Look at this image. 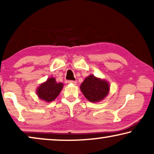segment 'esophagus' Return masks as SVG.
<instances>
[{
	"instance_id": "obj_1",
	"label": "esophagus",
	"mask_w": 154,
	"mask_h": 154,
	"mask_svg": "<svg viewBox=\"0 0 154 154\" xmlns=\"http://www.w3.org/2000/svg\"><path fill=\"white\" fill-rule=\"evenodd\" d=\"M68 83H71V84H73V85H76V81H68Z\"/></svg>"
}]
</instances>
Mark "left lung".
I'll return each instance as SVG.
<instances>
[{
    "instance_id": "1",
    "label": "left lung",
    "mask_w": 154,
    "mask_h": 154,
    "mask_svg": "<svg viewBox=\"0 0 154 154\" xmlns=\"http://www.w3.org/2000/svg\"><path fill=\"white\" fill-rule=\"evenodd\" d=\"M81 90L90 102H97L102 100L108 94L109 85L106 81L90 75L81 84Z\"/></svg>"
}]
</instances>
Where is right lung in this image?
Listing matches in <instances>:
<instances>
[{"instance_id":"1","label":"right lung","mask_w":154,"mask_h":154,"mask_svg":"<svg viewBox=\"0 0 154 154\" xmlns=\"http://www.w3.org/2000/svg\"><path fill=\"white\" fill-rule=\"evenodd\" d=\"M63 88V84L57 83L54 78H50L45 83L41 84L38 88L37 94L39 98L46 102H52L55 100Z\"/></svg>"}]
</instances>
